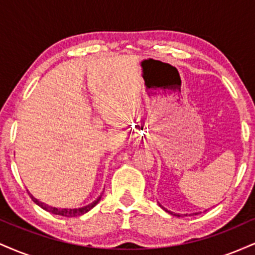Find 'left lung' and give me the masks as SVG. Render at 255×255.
Masks as SVG:
<instances>
[{
	"label": "left lung",
	"mask_w": 255,
	"mask_h": 255,
	"mask_svg": "<svg viewBox=\"0 0 255 255\" xmlns=\"http://www.w3.org/2000/svg\"><path fill=\"white\" fill-rule=\"evenodd\" d=\"M159 206H160V207H162V209H163V210H165V209H164V207H163V206H162V205H159ZM165 211H168V210H165ZM168 212H170V211H168ZM170 213H172V212H170ZM174 216H177V217H180V215H177V213H174Z\"/></svg>",
	"instance_id": "obj_1"
}]
</instances>
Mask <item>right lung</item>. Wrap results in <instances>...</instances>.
<instances>
[{"instance_id":"1","label":"right lung","mask_w":255,"mask_h":255,"mask_svg":"<svg viewBox=\"0 0 255 255\" xmlns=\"http://www.w3.org/2000/svg\"><path fill=\"white\" fill-rule=\"evenodd\" d=\"M28 195H30L32 200H33V203H36L38 206L42 207L43 210H45V211L52 213V215L62 216V217H78V216L84 215V213L89 212L90 210L92 209V207H95L96 205L99 203V200H101V198H102V194H101L97 199H96L95 201H93V203L86 205V206H84V207H79V209H57V207L49 206V205H46V204L42 203V201H39L38 199L34 198L30 192H28Z\"/></svg>"}]
</instances>
